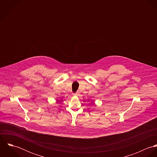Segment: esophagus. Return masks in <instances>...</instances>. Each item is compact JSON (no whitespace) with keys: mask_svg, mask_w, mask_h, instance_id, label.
<instances>
[{"mask_svg":"<svg viewBox=\"0 0 157 157\" xmlns=\"http://www.w3.org/2000/svg\"><path fill=\"white\" fill-rule=\"evenodd\" d=\"M73 95H75V96H78V95H79V93H78V92H75V93H73Z\"/></svg>","mask_w":157,"mask_h":157,"instance_id":"1","label":"esophagus"}]
</instances>
